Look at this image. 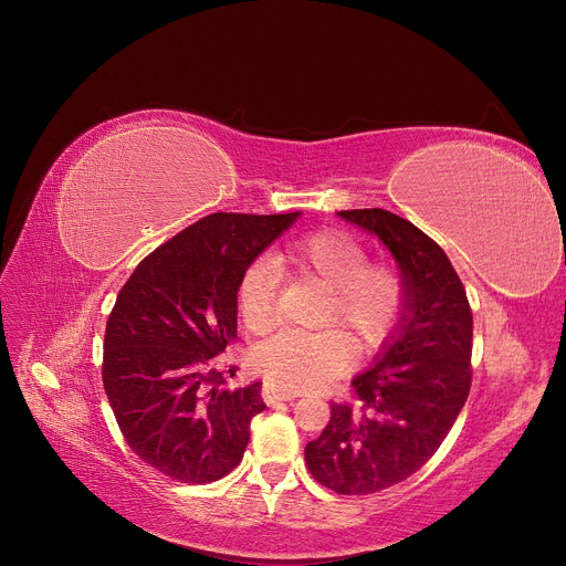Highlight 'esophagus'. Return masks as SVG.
<instances>
[{"label": "esophagus", "mask_w": 566, "mask_h": 566, "mask_svg": "<svg viewBox=\"0 0 566 566\" xmlns=\"http://www.w3.org/2000/svg\"><path fill=\"white\" fill-rule=\"evenodd\" d=\"M260 394H262V400L266 402V406H274V402H279V400H292V398H297V394H294V391L281 389V387H276V385H272V382H264Z\"/></svg>", "instance_id": "1"}]
</instances>
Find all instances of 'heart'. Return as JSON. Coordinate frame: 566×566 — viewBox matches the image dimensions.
<instances>
[{
	"mask_svg": "<svg viewBox=\"0 0 566 566\" xmlns=\"http://www.w3.org/2000/svg\"><path fill=\"white\" fill-rule=\"evenodd\" d=\"M319 279L329 290L322 325L334 329H287L253 349V366L269 382L304 391L325 385L345 370L349 345L366 355L380 347L406 308V279L389 262H368L359 241L334 230L294 239L274 255L244 269L237 285V308L251 332L272 327L281 272Z\"/></svg>",
	"mask_w": 566,
	"mask_h": 566,
	"instance_id": "b5f03b06",
	"label": "heart"
}]
</instances>
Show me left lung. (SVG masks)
Segmentation results:
<instances>
[{
  "label": "left lung",
  "mask_w": 566,
  "mask_h": 566,
  "mask_svg": "<svg viewBox=\"0 0 566 566\" xmlns=\"http://www.w3.org/2000/svg\"><path fill=\"white\" fill-rule=\"evenodd\" d=\"M338 217L378 234L406 279L398 334L353 380L355 402H332L306 444L313 479L338 495H368L421 470L444 442L472 385V311L447 253L387 209Z\"/></svg>",
  "instance_id": "left-lung-1"
}]
</instances>
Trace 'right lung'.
<instances>
[{"mask_svg": "<svg viewBox=\"0 0 566 566\" xmlns=\"http://www.w3.org/2000/svg\"><path fill=\"white\" fill-rule=\"evenodd\" d=\"M300 211H217L151 251L117 294L103 340V387L130 451L181 483L230 474L266 406L260 382L228 391L211 359L237 340L244 269Z\"/></svg>", "mask_w": 566, "mask_h": 566, "instance_id": "1", "label": "right lung"}]
</instances>
